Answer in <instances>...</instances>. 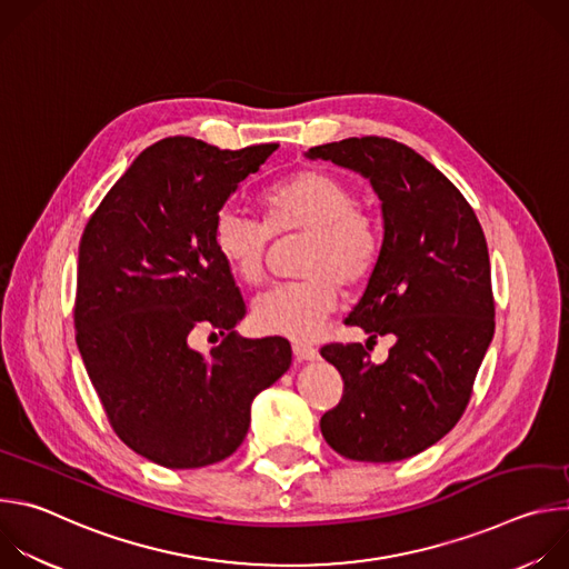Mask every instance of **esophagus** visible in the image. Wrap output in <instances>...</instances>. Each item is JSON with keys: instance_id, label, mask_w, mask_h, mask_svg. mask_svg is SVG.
Instances as JSON below:
<instances>
[{"instance_id": "34e87169", "label": "esophagus", "mask_w": 569, "mask_h": 569, "mask_svg": "<svg viewBox=\"0 0 569 569\" xmlns=\"http://www.w3.org/2000/svg\"><path fill=\"white\" fill-rule=\"evenodd\" d=\"M292 353L299 362H312V360L319 358V351L312 345H303V342H295Z\"/></svg>"}]
</instances>
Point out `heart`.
<instances>
[{"mask_svg": "<svg viewBox=\"0 0 569 569\" xmlns=\"http://www.w3.org/2000/svg\"><path fill=\"white\" fill-rule=\"evenodd\" d=\"M266 222L238 207H222L211 238L224 266L246 283L261 281L272 233L303 231L297 272L252 301V321L263 333L315 338L338 303V283L356 286L373 270L382 236L371 211L356 204L353 189L338 176L303 169L261 198Z\"/></svg>", "mask_w": 569, "mask_h": 569, "instance_id": "heart-1", "label": "heart"}]
</instances>
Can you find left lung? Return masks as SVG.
<instances>
[{
  "mask_svg": "<svg viewBox=\"0 0 569 569\" xmlns=\"http://www.w3.org/2000/svg\"><path fill=\"white\" fill-rule=\"evenodd\" d=\"M306 157L360 173L382 202L380 254L347 323L369 340L396 338L382 365L362 345L321 347L345 380L342 400L319 421L321 435L353 461L415 457L457 426L493 340L481 224L441 171L393 139L349 137Z\"/></svg>",
  "mask_w": 569,
  "mask_h": 569,
  "instance_id": "obj_1",
  "label": "left lung"
}]
</instances>
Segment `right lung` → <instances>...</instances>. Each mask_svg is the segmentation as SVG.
Returning <instances> with one entry per match:
<instances>
[{
    "mask_svg": "<svg viewBox=\"0 0 569 569\" xmlns=\"http://www.w3.org/2000/svg\"><path fill=\"white\" fill-rule=\"evenodd\" d=\"M279 143L220 150L193 137L148 146L108 191L78 248L73 327L117 437L164 468H202L248 435L252 400L292 362L283 338L248 340L213 220ZM226 338L207 357L190 331Z\"/></svg>",
    "mask_w": 569,
    "mask_h": 569,
    "instance_id": "1",
    "label": "right lung"
}]
</instances>
